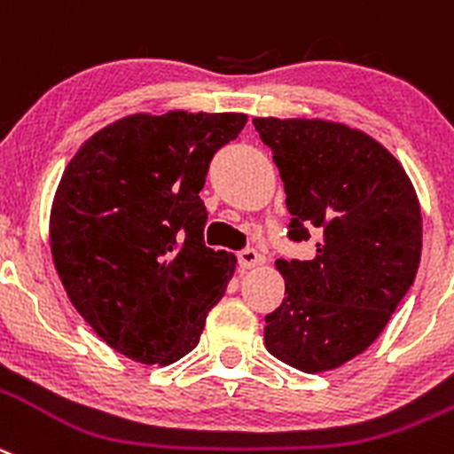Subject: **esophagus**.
<instances>
[{
    "mask_svg": "<svg viewBox=\"0 0 454 454\" xmlns=\"http://www.w3.org/2000/svg\"><path fill=\"white\" fill-rule=\"evenodd\" d=\"M239 266L244 270L247 269H255V266L264 264V255L262 253H257L255 248H244V251H239Z\"/></svg>",
    "mask_w": 454,
    "mask_h": 454,
    "instance_id": "1",
    "label": "esophagus"
}]
</instances>
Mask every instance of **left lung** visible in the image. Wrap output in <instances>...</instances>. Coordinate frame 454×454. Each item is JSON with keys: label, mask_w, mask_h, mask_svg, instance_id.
<instances>
[{"label": "left lung", "mask_w": 454, "mask_h": 454, "mask_svg": "<svg viewBox=\"0 0 454 454\" xmlns=\"http://www.w3.org/2000/svg\"><path fill=\"white\" fill-rule=\"evenodd\" d=\"M285 181L289 239L313 260H278L285 300L266 349L307 374L336 370L379 338L417 278L421 206L403 165L365 131L320 118H253Z\"/></svg>", "instance_id": "8db88e82"}]
</instances>
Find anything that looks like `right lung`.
<instances>
[{
  "instance_id": "right-lung-1",
  "label": "right lung",
  "mask_w": 454,
  "mask_h": 454,
  "mask_svg": "<svg viewBox=\"0 0 454 454\" xmlns=\"http://www.w3.org/2000/svg\"><path fill=\"white\" fill-rule=\"evenodd\" d=\"M247 114H134L96 131L51 207V253L67 295L112 349L169 365L197 347L237 257L203 241L201 192L215 152Z\"/></svg>"
}]
</instances>
